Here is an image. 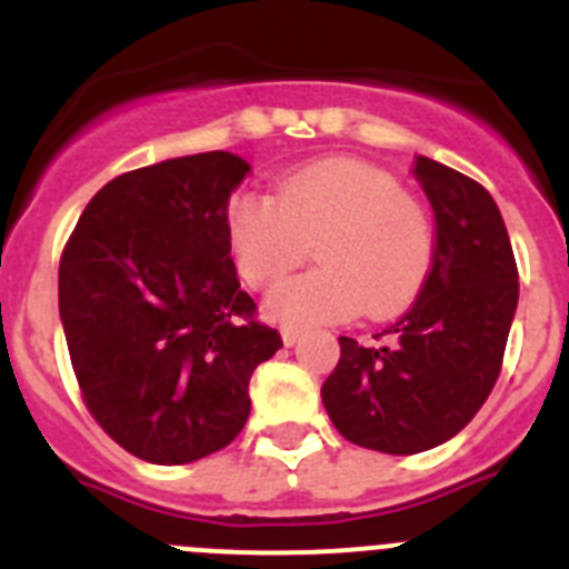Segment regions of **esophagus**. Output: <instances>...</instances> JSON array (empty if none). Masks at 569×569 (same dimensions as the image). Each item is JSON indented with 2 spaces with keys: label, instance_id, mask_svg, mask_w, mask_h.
<instances>
[{
  "label": "esophagus",
  "instance_id": "34e87169",
  "mask_svg": "<svg viewBox=\"0 0 569 569\" xmlns=\"http://www.w3.org/2000/svg\"><path fill=\"white\" fill-rule=\"evenodd\" d=\"M299 339H301V330L299 328H281V341H284V345H288V347H293Z\"/></svg>",
  "mask_w": 569,
  "mask_h": 569
}]
</instances>
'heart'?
I'll return each mask as SVG.
<instances>
[{
	"instance_id": "b5f03b06",
	"label": "heart",
	"mask_w": 569,
	"mask_h": 569,
	"mask_svg": "<svg viewBox=\"0 0 569 569\" xmlns=\"http://www.w3.org/2000/svg\"><path fill=\"white\" fill-rule=\"evenodd\" d=\"M228 236L241 279L261 288L299 264L313 244L319 268L281 281L264 313L284 325L405 310L433 268V224L385 170L328 159L296 170L276 196H239Z\"/></svg>"
}]
</instances>
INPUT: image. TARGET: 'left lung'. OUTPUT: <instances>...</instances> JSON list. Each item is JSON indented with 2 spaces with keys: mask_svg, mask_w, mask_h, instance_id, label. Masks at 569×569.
Returning a JSON list of instances; mask_svg holds the SVG:
<instances>
[{
  "mask_svg": "<svg viewBox=\"0 0 569 569\" xmlns=\"http://www.w3.org/2000/svg\"><path fill=\"white\" fill-rule=\"evenodd\" d=\"M416 182L436 216L433 268L413 308L376 333L339 336L321 385L330 421L353 445L413 456L470 425L499 379L519 305V270L492 196L470 176L419 156Z\"/></svg>",
  "mask_w": 569,
  "mask_h": 569,
  "instance_id": "obj_1",
  "label": "left lung"
}]
</instances>
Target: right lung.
<instances>
[{"label":"right lung","instance_id":"obj_1","mask_svg":"<svg viewBox=\"0 0 569 569\" xmlns=\"http://www.w3.org/2000/svg\"><path fill=\"white\" fill-rule=\"evenodd\" d=\"M250 164L179 156L104 184L59 264V319L84 405L150 465L228 447L250 416V376L281 347L239 288L228 202Z\"/></svg>","mask_w":569,"mask_h":569}]
</instances>
